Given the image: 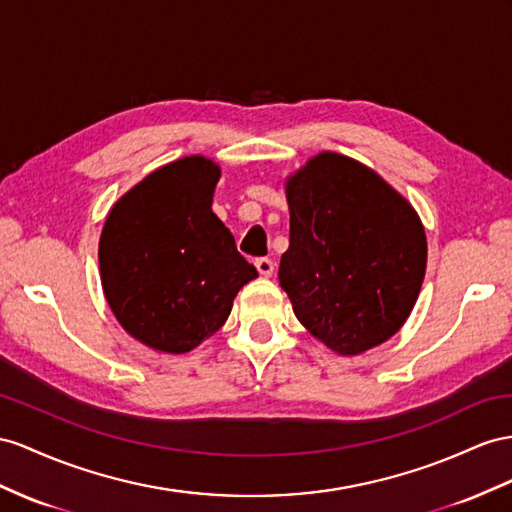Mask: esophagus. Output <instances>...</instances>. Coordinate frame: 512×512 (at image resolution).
Listing matches in <instances>:
<instances>
[{
  "label": "esophagus",
  "mask_w": 512,
  "mask_h": 512,
  "mask_svg": "<svg viewBox=\"0 0 512 512\" xmlns=\"http://www.w3.org/2000/svg\"><path fill=\"white\" fill-rule=\"evenodd\" d=\"M255 268L259 270V274L261 277H272V272H274V261L272 259H268V257H259V259H255Z\"/></svg>",
  "instance_id": "esophagus-1"
}]
</instances>
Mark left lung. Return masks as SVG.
I'll return each instance as SVG.
<instances>
[{
    "label": "left lung",
    "mask_w": 512,
    "mask_h": 512,
    "mask_svg": "<svg viewBox=\"0 0 512 512\" xmlns=\"http://www.w3.org/2000/svg\"><path fill=\"white\" fill-rule=\"evenodd\" d=\"M290 248L279 283L298 322L342 357L385 344L411 316L426 274L413 205L348 155L322 151L285 179Z\"/></svg>",
    "instance_id": "obj_1"
}]
</instances>
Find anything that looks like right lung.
I'll use <instances>...</instances> for the list:
<instances>
[{"label": "right lung", "instance_id": "1", "mask_svg": "<svg viewBox=\"0 0 512 512\" xmlns=\"http://www.w3.org/2000/svg\"><path fill=\"white\" fill-rule=\"evenodd\" d=\"M220 166L188 155L155 168L112 205L99 238V274L123 329L166 355L190 352L227 322L257 279L212 212Z\"/></svg>", "mask_w": 512, "mask_h": 512}]
</instances>
